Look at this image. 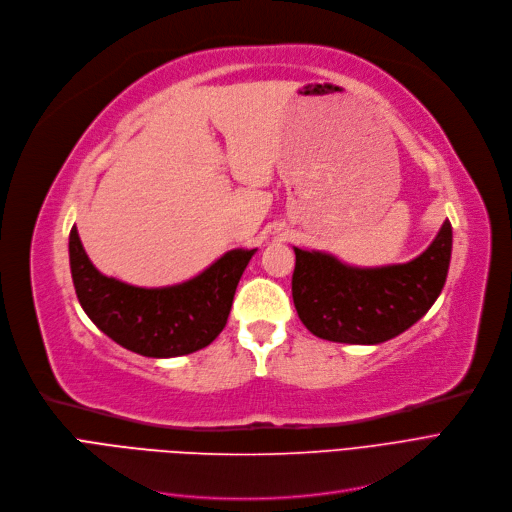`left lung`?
<instances>
[{"label": "left lung", "mask_w": 512, "mask_h": 512, "mask_svg": "<svg viewBox=\"0 0 512 512\" xmlns=\"http://www.w3.org/2000/svg\"><path fill=\"white\" fill-rule=\"evenodd\" d=\"M291 296L306 329L339 344H381L415 325L448 277L452 225L406 264L358 269L325 252L294 248Z\"/></svg>", "instance_id": "obj_1"}]
</instances>
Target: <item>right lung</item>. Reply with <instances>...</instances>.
<instances>
[{
    "mask_svg": "<svg viewBox=\"0 0 512 512\" xmlns=\"http://www.w3.org/2000/svg\"><path fill=\"white\" fill-rule=\"evenodd\" d=\"M256 250H231L193 279L168 287H135L91 264L77 227L68 254L77 298L89 319L123 348L173 358L212 344L227 325L237 283Z\"/></svg>",
    "mask_w": 512,
    "mask_h": 512,
    "instance_id": "add662e5",
    "label": "right lung"
}]
</instances>
